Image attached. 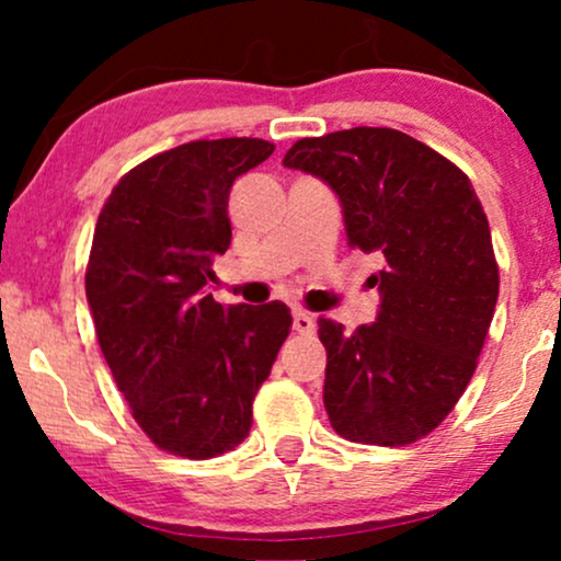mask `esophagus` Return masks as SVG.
I'll return each instance as SVG.
<instances>
[{"label": "esophagus", "mask_w": 561, "mask_h": 561, "mask_svg": "<svg viewBox=\"0 0 561 561\" xmlns=\"http://www.w3.org/2000/svg\"><path fill=\"white\" fill-rule=\"evenodd\" d=\"M294 331L301 335H312L314 333V318L305 309H294Z\"/></svg>", "instance_id": "esophagus-1"}]
</instances>
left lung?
I'll list each match as a JSON object with an SVG mask.
<instances>
[{
	"label": "left lung",
	"mask_w": 561,
	"mask_h": 561,
	"mask_svg": "<svg viewBox=\"0 0 561 561\" xmlns=\"http://www.w3.org/2000/svg\"><path fill=\"white\" fill-rule=\"evenodd\" d=\"M283 164L318 175L352 249L383 256L378 320L320 318L322 401L339 436L407 446L444 423L478 367L499 299L489 217L457 164L393 128L301 138Z\"/></svg>",
	"instance_id": "obj_1"
}]
</instances>
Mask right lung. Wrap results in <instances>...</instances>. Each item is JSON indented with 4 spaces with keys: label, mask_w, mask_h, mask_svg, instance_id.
Returning a JSON list of instances; mask_svg holds the SVG:
<instances>
[{
    "label": "right lung",
    "mask_w": 561,
    "mask_h": 561,
    "mask_svg": "<svg viewBox=\"0 0 561 561\" xmlns=\"http://www.w3.org/2000/svg\"><path fill=\"white\" fill-rule=\"evenodd\" d=\"M262 138L188 141L128 170L99 213L85 299L112 378L151 444L213 459L249 436L252 404L291 309L217 305L213 256L230 247L228 194L265 162Z\"/></svg>",
    "instance_id": "add662e5"
}]
</instances>
